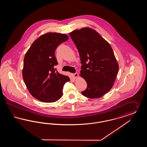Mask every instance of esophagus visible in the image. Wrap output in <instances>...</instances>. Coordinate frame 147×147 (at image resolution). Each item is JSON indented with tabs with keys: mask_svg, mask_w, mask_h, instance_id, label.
Masks as SVG:
<instances>
[{
	"mask_svg": "<svg viewBox=\"0 0 147 147\" xmlns=\"http://www.w3.org/2000/svg\"><path fill=\"white\" fill-rule=\"evenodd\" d=\"M73 76L74 78H78V77H79V74L77 73H76L74 74H73Z\"/></svg>",
	"mask_w": 147,
	"mask_h": 147,
	"instance_id": "esophagus-1",
	"label": "esophagus"
}]
</instances>
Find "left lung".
I'll return each instance as SVG.
<instances>
[{
    "mask_svg": "<svg viewBox=\"0 0 147 147\" xmlns=\"http://www.w3.org/2000/svg\"><path fill=\"white\" fill-rule=\"evenodd\" d=\"M79 51L82 67L80 77L88 84L84 96L98 98L111 90L119 64L110 43L92 28L85 27L69 33Z\"/></svg>",
    "mask_w": 147,
    "mask_h": 147,
    "instance_id": "8db88e82",
    "label": "left lung"
}]
</instances>
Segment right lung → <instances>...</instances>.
Returning a JSON list of instances; mask_svg holds the SVG:
<instances>
[{"mask_svg": "<svg viewBox=\"0 0 147 147\" xmlns=\"http://www.w3.org/2000/svg\"><path fill=\"white\" fill-rule=\"evenodd\" d=\"M68 39L64 34H45L32 43L25 54L22 77L30 93L40 101L54 102L58 100L63 95L64 85L70 81L69 77L55 68L58 64L55 50Z\"/></svg>", "mask_w": 147, "mask_h": 147, "instance_id": "add662e5", "label": "right lung"}]
</instances>
